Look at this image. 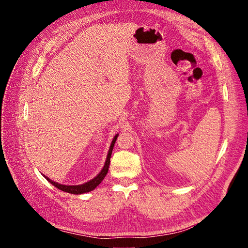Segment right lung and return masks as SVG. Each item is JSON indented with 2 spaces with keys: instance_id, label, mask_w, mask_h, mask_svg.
Returning <instances> with one entry per match:
<instances>
[{
  "instance_id": "obj_1",
  "label": "right lung",
  "mask_w": 248,
  "mask_h": 248,
  "mask_svg": "<svg viewBox=\"0 0 248 248\" xmlns=\"http://www.w3.org/2000/svg\"><path fill=\"white\" fill-rule=\"evenodd\" d=\"M119 136V133H117L116 136L114 137L111 140V144L109 146L108 149V153L107 156V159L106 162H104V166L102 168V170H100V172L96 177H94L92 180H90V181L84 183V184H79V185H64V184H60L58 182L52 181L49 178H47L46 175H43V177L46 178L47 181L54 185L55 187H57L58 189L65 191V192H68V193H72V194H81V193H86L89 191H92L94 190L97 186H98L102 180L104 179V177L107 176L108 171V167H109V162H110V156H111V152H112V149H114L115 146V142L117 140V138Z\"/></svg>"
}]
</instances>
